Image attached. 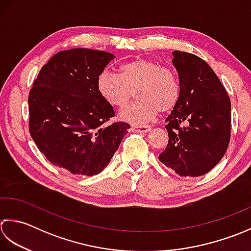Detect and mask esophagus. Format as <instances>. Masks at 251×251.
I'll return each mask as SVG.
<instances>
[{
    "mask_svg": "<svg viewBox=\"0 0 251 251\" xmlns=\"http://www.w3.org/2000/svg\"><path fill=\"white\" fill-rule=\"evenodd\" d=\"M131 131L136 133H147L151 131V126H134L131 127Z\"/></svg>",
    "mask_w": 251,
    "mask_h": 251,
    "instance_id": "obj_1",
    "label": "esophagus"
}]
</instances>
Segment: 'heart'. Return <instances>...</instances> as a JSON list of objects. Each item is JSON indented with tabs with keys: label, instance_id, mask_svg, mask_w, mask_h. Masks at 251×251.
Segmentation results:
<instances>
[{
	"label": "heart",
	"instance_id": "obj_1",
	"mask_svg": "<svg viewBox=\"0 0 251 251\" xmlns=\"http://www.w3.org/2000/svg\"><path fill=\"white\" fill-rule=\"evenodd\" d=\"M96 90L107 104L121 108L135 92L137 100L119 117L134 126H144L158 112H169L180 99V83L175 71L155 60L136 58L121 65L119 74L103 70L96 78Z\"/></svg>",
	"mask_w": 251,
	"mask_h": 251
}]
</instances>
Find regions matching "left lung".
Wrapping results in <instances>:
<instances>
[{
	"mask_svg": "<svg viewBox=\"0 0 251 251\" xmlns=\"http://www.w3.org/2000/svg\"><path fill=\"white\" fill-rule=\"evenodd\" d=\"M180 99L166 119L169 142L159 160L181 176L206 175L222 159L231 137V100L198 56L173 50Z\"/></svg>",
	"mask_w": 251,
	"mask_h": 251,
	"instance_id": "obj_1",
	"label": "left lung"
}]
</instances>
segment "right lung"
I'll return each instance as SVG.
<instances>
[{
	"instance_id": "obj_1",
	"label": "right lung",
	"mask_w": 251,
	"mask_h": 251,
	"mask_svg": "<svg viewBox=\"0 0 251 251\" xmlns=\"http://www.w3.org/2000/svg\"><path fill=\"white\" fill-rule=\"evenodd\" d=\"M114 58L103 50H61L30 90V134L50 162L73 175L100 173L130 129L126 122L104 126L115 111L100 96L96 78Z\"/></svg>"
}]
</instances>
